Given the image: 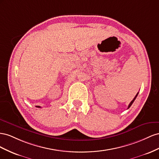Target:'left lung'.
Segmentation results:
<instances>
[{"label": "left lung", "instance_id": "obj_1", "mask_svg": "<svg viewBox=\"0 0 159 159\" xmlns=\"http://www.w3.org/2000/svg\"><path fill=\"white\" fill-rule=\"evenodd\" d=\"M138 94H139V93H137V94H136V96L134 97V98H133V101H131V102H130V104H129V107H128V108H129L130 107V106L133 105V103L134 102V100L136 99V98H137V95H138Z\"/></svg>", "mask_w": 159, "mask_h": 159}]
</instances>
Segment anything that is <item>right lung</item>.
<instances>
[{
    "mask_svg": "<svg viewBox=\"0 0 159 159\" xmlns=\"http://www.w3.org/2000/svg\"><path fill=\"white\" fill-rule=\"evenodd\" d=\"M36 107H38V108H41L40 106H36Z\"/></svg>",
    "mask_w": 159,
    "mask_h": 159,
    "instance_id": "add662e5",
    "label": "right lung"
}]
</instances>
